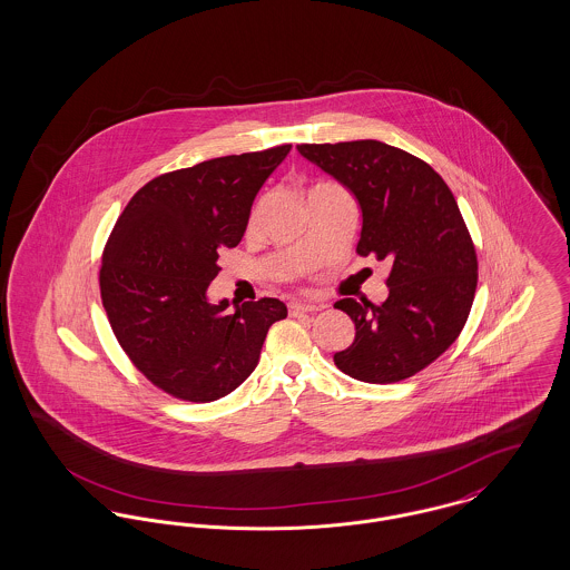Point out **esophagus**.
Instances as JSON below:
<instances>
[{"label": "esophagus", "mask_w": 570, "mask_h": 570, "mask_svg": "<svg viewBox=\"0 0 570 570\" xmlns=\"http://www.w3.org/2000/svg\"><path fill=\"white\" fill-rule=\"evenodd\" d=\"M321 307H323L321 303H303V301H291V303H288V309H291L293 316L307 314V312H318Z\"/></svg>", "instance_id": "esophagus-1"}]
</instances>
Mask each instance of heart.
<instances>
[{
    "instance_id": "obj_1",
    "label": "heart",
    "mask_w": 570,
    "mask_h": 570,
    "mask_svg": "<svg viewBox=\"0 0 570 570\" xmlns=\"http://www.w3.org/2000/svg\"><path fill=\"white\" fill-rule=\"evenodd\" d=\"M258 217V209H254V214H252V222Z\"/></svg>"
}]
</instances>
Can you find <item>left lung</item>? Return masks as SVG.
<instances>
[{"mask_svg": "<svg viewBox=\"0 0 570 570\" xmlns=\"http://www.w3.org/2000/svg\"><path fill=\"white\" fill-rule=\"evenodd\" d=\"M297 149L353 194L363 217L356 254L391 263L382 305L335 303L356 328L335 365L372 384L414 376L458 340L476 291V252L453 191L430 164L380 140Z\"/></svg>", "mask_w": 570, "mask_h": 570, "instance_id": "left-lung-1", "label": "left lung"}]
</instances>
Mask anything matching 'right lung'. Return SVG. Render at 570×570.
Returning <instances> with one entry per match:
<instances>
[{"label": "right lung", "instance_id": "right-lung-1", "mask_svg": "<svg viewBox=\"0 0 570 570\" xmlns=\"http://www.w3.org/2000/svg\"><path fill=\"white\" fill-rule=\"evenodd\" d=\"M293 145L224 156L151 179L117 219L100 269L110 326L136 367L166 393L216 402L258 365L279 298L207 297L219 252L242 242L252 203Z\"/></svg>", "mask_w": 570, "mask_h": 570}]
</instances>
